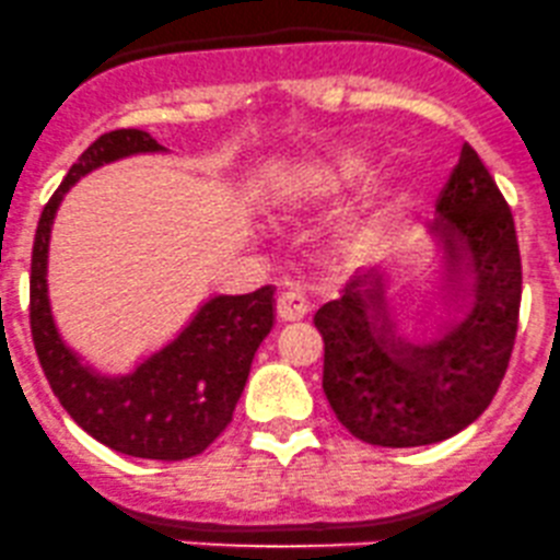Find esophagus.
Returning <instances> with one entry per match:
<instances>
[{
  "label": "esophagus",
  "instance_id": "esophagus-1",
  "mask_svg": "<svg viewBox=\"0 0 560 560\" xmlns=\"http://www.w3.org/2000/svg\"><path fill=\"white\" fill-rule=\"evenodd\" d=\"M306 315V299L299 291H282L278 296L280 323H296Z\"/></svg>",
  "mask_w": 560,
  "mask_h": 560
}]
</instances>
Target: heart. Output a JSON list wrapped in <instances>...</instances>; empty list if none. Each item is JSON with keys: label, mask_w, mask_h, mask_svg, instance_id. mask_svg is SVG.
<instances>
[{"label": "heart", "mask_w": 560, "mask_h": 560, "mask_svg": "<svg viewBox=\"0 0 560 560\" xmlns=\"http://www.w3.org/2000/svg\"><path fill=\"white\" fill-rule=\"evenodd\" d=\"M374 171V158L360 149H350V152L339 154L334 162L323 165L320 171L306 176V182L302 184V197H310V200H317V197H328L334 191L347 189V186L358 184L360 178H365L369 173ZM395 206V184L384 182L376 186L374 197L371 202L365 206V210H360L358 215L350 221L347 226V243L350 245H363L371 243L382 226L387 224L389 213H393Z\"/></svg>", "instance_id": "heart-1"}]
</instances>
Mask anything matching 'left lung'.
Wrapping results in <instances>:
<instances>
[{
  "label": "left lung",
  "mask_w": 560,
  "mask_h": 560,
  "mask_svg": "<svg viewBox=\"0 0 560 560\" xmlns=\"http://www.w3.org/2000/svg\"><path fill=\"white\" fill-rule=\"evenodd\" d=\"M435 206L441 232L448 243H467L478 275L472 315L448 339L430 350L384 339L389 315L382 280L371 278L350 280L339 302L315 315L326 398L336 419L371 446H427L465 430L494 400L513 354L523 285L518 234L508 200L470 143Z\"/></svg>",
  "instance_id": "8db88e82"
}]
</instances>
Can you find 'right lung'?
I'll return each mask as SVG.
<instances>
[{
    "instance_id": "add662e5",
    "label": "right lung",
    "mask_w": 560,
    "mask_h": 560,
    "mask_svg": "<svg viewBox=\"0 0 560 560\" xmlns=\"http://www.w3.org/2000/svg\"><path fill=\"white\" fill-rule=\"evenodd\" d=\"M152 136L119 128L95 138L71 165L39 215L28 278V323L39 365L71 419L119 454L178 462L202 454L232 422L248 382L250 360L272 328V288L248 296L208 302L167 350L154 354L130 378L106 382L90 374L58 339L45 296V258L50 221L63 191L101 162L158 152Z\"/></svg>"
}]
</instances>
